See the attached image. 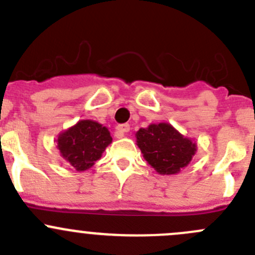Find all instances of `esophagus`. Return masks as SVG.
Wrapping results in <instances>:
<instances>
[{
  "mask_svg": "<svg viewBox=\"0 0 255 255\" xmlns=\"http://www.w3.org/2000/svg\"><path fill=\"white\" fill-rule=\"evenodd\" d=\"M116 129H117L118 135H120V137H123V134H125V133L129 132L130 128H129V125H128V123H123V125H118Z\"/></svg>",
  "mask_w": 255,
  "mask_h": 255,
  "instance_id": "esophagus-1",
  "label": "esophagus"
}]
</instances>
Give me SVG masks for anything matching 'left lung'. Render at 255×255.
Listing matches in <instances>:
<instances>
[{
  "instance_id": "1",
  "label": "left lung",
  "mask_w": 255,
  "mask_h": 255,
  "mask_svg": "<svg viewBox=\"0 0 255 255\" xmlns=\"http://www.w3.org/2000/svg\"><path fill=\"white\" fill-rule=\"evenodd\" d=\"M135 135L143 157L160 174L178 173L196 153V143L183 137L168 123L140 128Z\"/></svg>"
}]
</instances>
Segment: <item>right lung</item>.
Returning a JSON list of instances; mask_svg holds the SVG:
<instances>
[{
    "label": "right lung",
    "instance_id": "right-lung-1",
    "mask_svg": "<svg viewBox=\"0 0 255 255\" xmlns=\"http://www.w3.org/2000/svg\"><path fill=\"white\" fill-rule=\"evenodd\" d=\"M111 142L107 128L95 121H81L59 134L57 148L62 157L81 172L92 167Z\"/></svg>",
    "mask_w": 255,
    "mask_h": 255
}]
</instances>
